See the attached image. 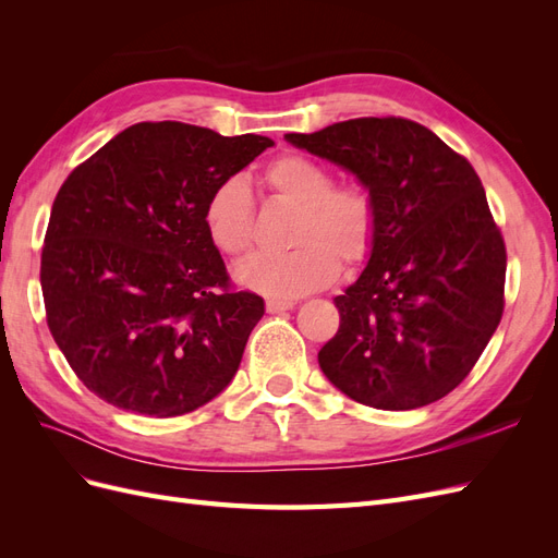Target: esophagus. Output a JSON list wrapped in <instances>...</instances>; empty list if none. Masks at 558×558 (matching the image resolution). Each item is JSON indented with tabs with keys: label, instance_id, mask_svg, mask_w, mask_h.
<instances>
[{
	"label": "esophagus",
	"instance_id": "esophagus-1",
	"mask_svg": "<svg viewBox=\"0 0 558 558\" xmlns=\"http://www.w3.org/2000/svg\"><path fill=\"white\" fill-rule=\"evenodd\" d=\"M265 307H267V312H286V310H293L295 307V302L293 300H267L265 302Z\"/></svg>",
	"mask_w": 558,
	"mask_h": 558
}]
</instances>
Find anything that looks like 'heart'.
Returning a JSON list of instances; mask_svg holds the SVG:
<instances>
[{
  "label": "heart",
  "mask_w": 558,
  "mask_h": 558,
  "mask_svg": "<svg viewBox=\"0 0 558 558\" xmlns=\"http://www.w3.org/2000/svg\"><path fill=\"white\" fill-rule=\"evenodd\" d=\"M272 195L298 209L291 242L281 256H253L234 269L246 289L298 298L324 289L344 267H361L377 242V202L361 183H335L330 167L302 154H283L267 165ZM205 230L226 256H244L256 240V205L248 183L232 174L218 181L207 202Z\"/></svg>",
  "instance_id": "heart-1"
}]
</instances>
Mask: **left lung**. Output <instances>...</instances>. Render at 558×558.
<instances>
[{
    "instance_id": "8db88e82",
    "label": "left lung",
    "mask_w": 558,
    "mask_h": 558,
    "mask_svg": "<svg viewBox=\"0 0 558 558\" xmlns=\"http://www.w3.org/2000/svg\"><path fill=\"white\" fill-rule=\"evenodd\" d=\"M286 140L356 174L379 211L367 267L335 298L340 328L318 351L324 375L377 410L445 398L475 367L505 310L508 251L477 172L400 116Z\"/></svg>"
}]
</instances>
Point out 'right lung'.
Instances as JSON below:
<instances>
[{
  "label": "right lung",
  "instance_id": "obj_1",
  "mask_svg": "<svg viewBox=\"0 0 558 558\" xmlns=\"http://www.w3.org/2000/svg\"><path fill=\"white\" fill-rule=\"evenodd\" d=\"M275 142L137 123L64 179L41 251L46 324L88 391L144 416L189 414L242 363L265 302L230 281L205 230L214 185Z\"/></svg>",
  "mask_w": 558,
  "mask_h": 558
}]
</instances>
